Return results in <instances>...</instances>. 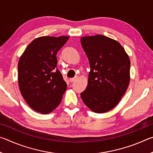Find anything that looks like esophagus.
Listing matches in <instances>:
<instances>
[{
	"label": "esophagus",
	"mask_w": 153,
	"mask_h": 153,
	"mask_svg": "<svg viewBox=\"0 0 153 153\" xmlns=\"http://www.w3.org/2000/svg\"><path fill=\"white\" fill-rule=\"evenodd\" d=\"M76 79H77V77H74V78H71L70 79H69V82H70L71 83H72V82H74L76 81Z\"/></svg>",
	"instance_id": "obj_1"
}]
</instances>
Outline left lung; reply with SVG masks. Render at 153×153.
Wrapping results in <instances>:
<instances>
[{
  "instance_id": "1",
  "label": "left lung",
  "mask_w": 153,
  "mask_h": 153,
  "mask_svg": "<svg viewBox=\"0 0 153 153\" xmlns=\"http://www.w3.org/2000/svg\"><path fill=\"white\" fill-rule=\"evenodd\" d=\"M81 43L90 67L81 98L92 111L106 113L118 104L128 88L130 61L122 46L107 36H84Z\"/></svg>"
}]
</instances>
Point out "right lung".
<instances>
[{
	"mask_svg": "<svg viewBox=\"0 0 153 153\" xmlns=\"http://www.w3.org/2000/svg\"><path fill=\"white\" fill-rule=\"evenodd\" d=\"M68 36H43L33 40L18 63V82L28 105L47 114L60 104L67 84L56 67V53Z\"/></svg>",
	"mask_w": 153,
	"mask_h": 153,
	"instance_id": "obj_1",
	"label": "right lung"
}]
</instances>
